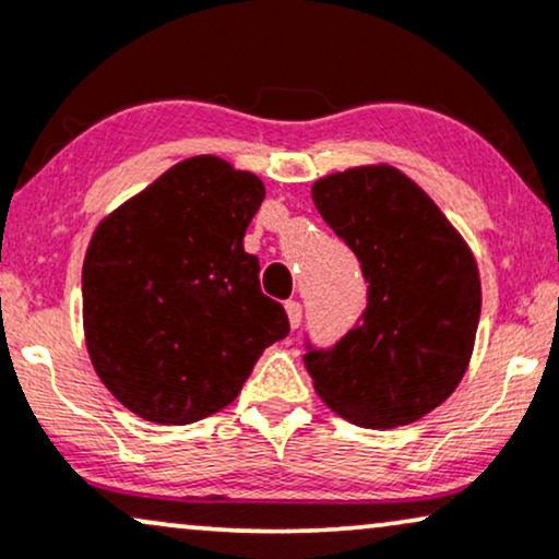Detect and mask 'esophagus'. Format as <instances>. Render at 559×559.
Returning a JSON list of instances; mask_svg holds the SVG:
<instances>
[{
	"mask_svg": "<svg viewBox=\"0 0 559 559\" xmlns=\"http://www.w3.org/2000/svg\"><path fill=\"white\" fill-rule=\"evenodd\" d=\"M284 307H286V314H288V325H292L294 331H297L299 322H301V305H299V301L288 299Z\"/></svg>",
	"mask_w": 559,
	"mask_h": 559,
	"instance_id": "34e87169",
	"label": "esophagus"
}]
</instances>
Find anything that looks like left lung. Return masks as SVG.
Returning <instances> with one entry per match:
<instances>
[{
	"mask_svg": "<svg viewBox=\"0 0 559 559\" xmlns=\"http://www.w3.org/2000/svg\"><path fill=\"white\" fill-rule=\"evenodd\" d=\"M312 200L367 281L338 344L305 341V367L335 414L369 429L412 425L459 388L481 312L472 250L432 198L393 166L314 181Z\"/></svg>",
	"mask_w": 559,
	"mask_h": 559,
	"instance_id": "1",
	"label": "left lung"
}]
</instances>
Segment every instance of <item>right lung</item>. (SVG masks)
Returning <instances> with one entry per match:
<instances>
[{
    "instance_id": "right-lung-1",
    "label": "right lung",
    "mask_w": 559,
    "mask_h": 559,
    "mask_svg": "<svg viewBox=\"0 0 559 559\" xmlns=\"http://www.w3.org/2000/svg\"><path fill=\"white\" fill-rule=\"evenodd\" d=\"M265 200L250 171L194 156L160 174L93 234L83 265L85 344L111 395L158 425L228 406L288 335L260 292L245 231Z\"/></svg>"
}]
</instances>
